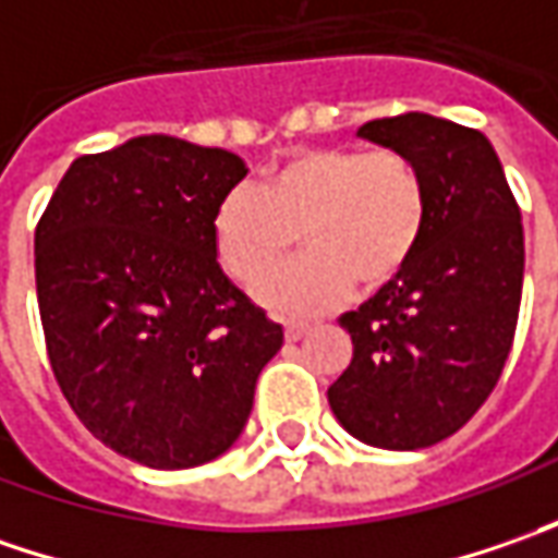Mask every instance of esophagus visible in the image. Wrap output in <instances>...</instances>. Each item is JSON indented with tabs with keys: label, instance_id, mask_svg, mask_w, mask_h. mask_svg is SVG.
I'll return each mask as SVG.
<instances>
[{
	"label": "esophagus",
	"instance_id": "esophagus-1",
	"mask_svg": "<svg viewBox=\"0 0 558 558\" xmlns=\"http://www.w3.org/2000/svg\"><path fill=\"white\" fill-rule=\"evenodd\" d=\"M311 329H313L311 323H298V319H291V323H286V341H301V338L311 332Z\"/></svg>",
	"mask_w": 558,
	"mask_h": 558
}]
</instances>
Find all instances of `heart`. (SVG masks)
Here are the masks:
<instances>
[{
	"mask_svg": "<svg viewBox=\"0 0 558 558\" xmlns=\"http://www.w3.org/2000/svg\"><path fill=\"white\" fill-rule=\"evenodd\" d=\"M428 229V185L413 158L395 148H304L279 161L260 189L226 192L210 220L223 272L254 286L293 253L312 254L257 286L276 313H319L354 286L378 294L403 279Z\"/></svg>",
	"mask_w": 558,
	"mask_h": 558,
	"instance_id": "heart-1",
	"label": "heart"
}]
</instances>
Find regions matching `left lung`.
<instances>
[{
	"instance_id": "1",
	"label": "left lung",
	"mask_w": 558,
	"mask_h": 558,
	"mask_svg": "<svg viewBox=\"0 0 558 558\" xmlns=\"http://www.w3.org/2000/svg\"><path fill=\"white\" fill-rule=\"evenodd\" d=\"M360 136L416 161L428 229L403 279L338 319L354 360L329 407L363 444L418 450L460 432L500 381L522 304V214L472 126L410 111Z\"/></svg>"
}]
</instances>
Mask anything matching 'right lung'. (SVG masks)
Returning <instances> with one entry per match:
<instances>
[{
  "mask_svg": "<svg viewBox=\"0 0 558 558\" xmlns=\"http://www.w3.org/2000/svg\"><path fill=\"white\" fill-rule=\"evenodd\" d=\"M245 163L177 136L80 155L36 223L54 381L101 444L151 469L217 460L282 348L217 264L210 220Z\"/></svg>",
  "mask_w": 558,
  "mask_h": 558,
  "instance_id": "obj_1",
  "label": "right lung"
}]
</instances>
